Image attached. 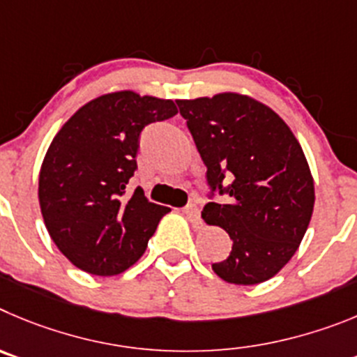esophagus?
Segmentation results:
<instances>
[{
	"label": "esophagus",
	"mask_w": 357,
	"mask_h": 357,
	"mask_svg": "<svg viewBox=\"0 0 357 357\" xmlns=\"http://www.w3.org/2000/svg\"><path fill=\"white\" fill-rule=\"evenodd\" d=\"M183 213L186 215V218H188L195 227L201 226V215H199V208L195 206V204H188V206L183 210Z\"/></svg>",
	"instance_id": "34e87169"
}]
</instances>
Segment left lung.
<instances>
[{"label": "left lung", "mask_w": 357, "mask_h": 357, "mask_svg": "<svg viewBox=\"0 0 357 357\" xmlns=\"http://www.w3.org/2000/svg\"><path fill=\"white\" fill-rule=\"evenodd\" d=\"M208 183L229 202H208L202 220L222 227L231 252L213 263L215 274L233 284L274 278L303 242L314 206V183L304 151L288 124L258 99L238 92L178 99Z\"/></svg>", "instance_id": "8db88e82"}]
</instances>
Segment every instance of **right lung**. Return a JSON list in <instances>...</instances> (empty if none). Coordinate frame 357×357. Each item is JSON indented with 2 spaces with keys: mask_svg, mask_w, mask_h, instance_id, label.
<instances>
[{
  "mask_svg": "<svg viewBox=\"0 0 357 357\" xmlns=\"http://www.w3.org/2000/svg\"><path fill=\"white\" fill-rule=\"evenodd\" d=\"M178 114L172 99L133 91L85 102L54 135L38 172V204L54 245L79 271L117 275L140 259L171 208L126 194L144 128Z\"/></svg>",
  "mask_w": 357,
  "mask_h": 357,
  "instance_id": "add662e5",
  "label": "right lung"
}]
</instances>
